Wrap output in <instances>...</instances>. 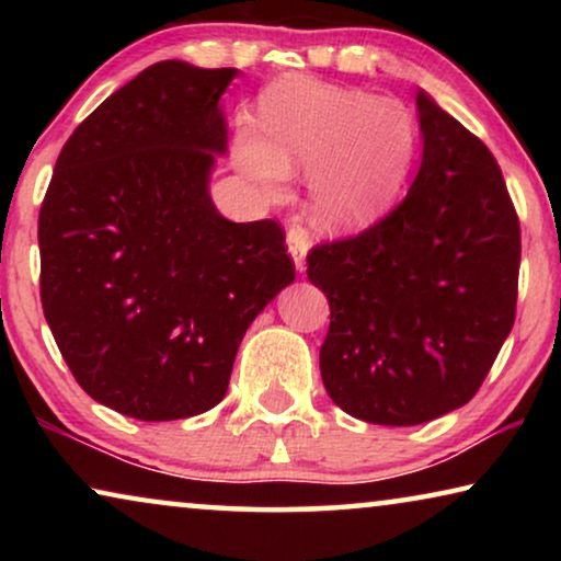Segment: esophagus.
I'll return each instance as SVG.
<instances>
[{
  "mask_svg": "<svg viewBox=\"0 0 561 561\" xmlns=\"http://www.w3.org/2000/svg\"><path fill=\"white\" fill-rule=\"evenodd\" d=\"M286 244H288L290 257H294L296 271H304V267H306V252H309V234H306L301 227H290L288 237H286Z\"/></svg>",
  "mask_w": 561,
  "mask_h": 561,
  "instance_id": "obj_1",
  "label": "esophagus"
}]
</instances>
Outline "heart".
Here are the masks:
<instances>
[{
  "label": "heart",
  "mask_w": 561,
  "mask_h": 561,
  "mask_svg": "<svg viewBox=\"0 0 561 561\" xmlns=\"http://www.w3.org/2000/svg\"><path fill=\"white\" fill-rule=\"evenodd\" d=\"M260 137L242 129L234 163L267 194L309 173V214L332 234H355L398 204L416 160V122L396 99L311 79H286L263 96Z\"/></svg>",
  "instance_id": "heart-1"
}]
</instances>
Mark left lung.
Instances as JSON below:
<instances>
[{"instance_id":"1","label":"left lung","mask_w":561,"mask_h":561,"mask_svg":"<svg viewBox=\"0 0 561 561\" xmlns=\"http://www.w3.org/2000/svg\"><path fill=\"white\" fill-rule=\"evenodd\" d=\"M424 152L386 219L309 252L329 298L321 380L350 416L416 426L478 393L516 319L520 229L490 150L416 94Z\"/></svg>"}]
</instances>
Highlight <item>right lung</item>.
<instances>
[{
	"label": "right lung",
	"instance_id": "1",
	"mask_svg": "<svg viewBox=\"0 0 561 561\" xmlns=\"http://www.w3.org/2000/svg\"><path fill=\"white\" fill-rule=\"evenodd\" d=\"M234 76L145 68L73 129L43 198L45 321L76 382L125 416L214 409L248 327L296 278L273 219L237 225L211 202Z\"/></svg>",
	"mask_w": 561,
	"mask_h": 561
}]
</instances>
